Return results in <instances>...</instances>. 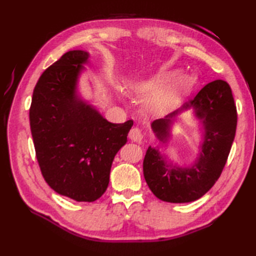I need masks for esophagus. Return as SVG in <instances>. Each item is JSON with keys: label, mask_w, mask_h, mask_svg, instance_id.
I'll return each mask as SVG.
<instances>
[{"label": "esophagus", "mask_w": 256, "mask_h": 256, "mask_svg": "<svg viewBox=\"0 0 256 256\" xmlns=\"http://www.w3.org/2000/svg\"><path fill=\"white\" fill-rule=\"evenodd\" d=\"M128 138H131L133 142L138 143V144H142L143 143V138L144 135L142 133V131L138 128H133L131 131L128 133Z\"/></svg>", "instance_id": "esophagus-1"}]
</instances>
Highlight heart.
I'll return each mask as SVG.
<instances>
[{
    "instance_id": "obj_1",
    "label": "heart",
    "mask_w": 256,
    "mask_h": 256,
    "mask_svg": "<svg viewBox=\"0 0 256 256\" xmlns=\"http://www.w3.org/2000/svg\"><path fill=\"white\" fill-rule=\"evenodd\" d=\"M165 79V77H160L146 81V82H140L136 86V90L144 94H153L152 96V103H154V104H164V103L170 101L174 96V90L172 89L160 91ZM190 84H192V78L184 77L178 80L176 86L177 88H182V86H188Z\"/></svg>"
}]
</instances>
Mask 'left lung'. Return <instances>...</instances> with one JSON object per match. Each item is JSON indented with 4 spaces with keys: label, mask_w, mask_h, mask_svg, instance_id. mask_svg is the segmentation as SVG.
<instances>
[{
    "label": "left lung",
    "mask_w": 256,
    "mask_h": 256,
    "mask_svg": "<svg viewBox=\"0 0 256 256\" xmlns=\"http://www.w3.org/2000/svg\"><path fill=\"white\" fill-rule=\"evenodd\" d=\"M194 106L202 120L206 135L197 164L192 168H170L158 152L150 146L143 162L144 178L157 198L172 204L190 202L199 199L218 180L236 136L238 114L230 86L214 80L204 86L184 108ZM177 112L152 124L160 140L168 136V124Z\"/></svg>",
    "instance_id": "1"
}]
</instances>
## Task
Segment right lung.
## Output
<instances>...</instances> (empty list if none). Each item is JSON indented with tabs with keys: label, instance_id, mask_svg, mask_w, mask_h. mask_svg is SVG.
Instances as JSON below:
<instances>
[{
	"label": "right lung",
	"instance_id": "right-lung-1",
	"mask_svg": "<svg viewBox=\"0 0 256 256\" xmlns=\"http://www.w3.org/2000/svg\"><path fill=\"white\" fill-rule=\"evenodd\" d=\"M89 55L70 50L38 79L30 108V132L42 175L52 189L92 202L106 192L114 156L133 126L108 122L74 94Z\"/></svg>",
	"mask_w": 256,
	"mask_h": 256
}]
</instances>
